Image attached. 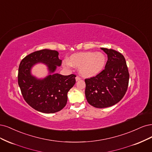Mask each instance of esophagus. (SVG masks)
<instances>
[{
	"instance_id": "1",
	"label": "esophagus",
	"mask_w": 152,
	"mask_h": 152,
	"mask_svg": "<svg viewBox=\"0 0 152 152\" xmlns=\"http://www.w3.org/2000/svg\"><path fill=\"white\" fill-rule=\"evenodd\" d=\"M81 80V77H80V76H76V81H79V80Z\"/></svg>"
}]
</instances>
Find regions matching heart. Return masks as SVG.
Here are the masks:
<instances>
[{
    "instance_id": "1",
    "label": "heart",
    "mask_w": 152,
    "mask_h": 152,
    "mask_svg": "<svg viewBox=\"0 0 152 152\" xmlns=\"http://www.w3.org/2000/svg\"><path fill=\"white\" fill-rule=\"evenodd\" d=\"M106 58L102 52H86L73 54L69 61L65 59L63 66L71 68L72 66L79 68V72L84 77H91L100 72L105 64Z\"/></svg>"
}]
</instances>
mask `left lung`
Listing matches in <instances>:
<instances>
[{
	"mask_svg": "<svg viewBox=\"0 0 152 152\" xmlns=\"http://www.w3.org/2000/svg\"><path fill=\"white\" fill-rule=\"evenodd\" d=\"M108 57L105 69L85 80V95L96 108H105L118 103L128 90L129 74L125 58L116 50L101 48Z\"/></svg>",
	"mask_w": 152,
	"mask_h": 152,
	"instance_id": "8db88e82",
	"label": "left lung"
}]
</instances>
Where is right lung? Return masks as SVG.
Listing matches in <instances>:
<instances>
[{"label":"right lung","instance_id":"1","mask_svg":"<svg viewBox=\"0 0 152 152\" xmlns=\"http://www.w3.org/2000/svg\"><path fill=\"white\" fill-rule=\"evenodd\" d=\"M58 55L56 50H38L24 57L19 66L18 85L24 100L43 113H55L62 110L67 104L68 91L76 83V76L73 74L63 76L56 73L43 80L31 75V67L37 62L45 64L49 72L53 73L62 63Z\"/></svg>","mask_w":152,"mask_h":152}]
</instances>
